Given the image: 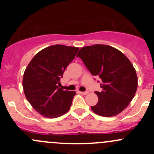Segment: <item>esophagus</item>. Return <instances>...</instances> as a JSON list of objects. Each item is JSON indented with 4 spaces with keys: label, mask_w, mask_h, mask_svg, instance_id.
Returning a JSON list of instances; mask_svg holds the SVG:
<instances>
[{
    "label": "esophagus",
    "mask_w": 154,
    "mask_h": 154,
    "mask_svg": "<svg viewBox=\"0 0 154 154\" xmlns=\"http://www.w3.org/2000/svg\"><path fill=\"white\" fill-rule=\"evenodd\" d=\"M79 93H80V94H88V91H79Z\"/></svg>",
    "instance_id": "obj_1"
}]
</instances>
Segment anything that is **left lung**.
Instances as JSON below:
<instances>
[{"label":"left lung","instance_id":"obj_1","mask_svg":"<svg viewBox=\"0 0 154 154\" xmlns=\"http://www.w3.org/2000/svg\"><path fill=\"white\" fill-rule=\"evenodd\" d=\"M93 76L101 79V92L95 91L98 102L91 106L95 114L112 117L122 112L134 97L137 74L128 58L116 48L106 45L82 48L77 54Z\"/></svg>","mask_w":154,"mask_h":154}]
</instances>
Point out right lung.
Returning a JSON list of instances; mask_svg holds the SVG:
<instances>
[{
	"label": "right lung",
	"mask_w": 154,
	"mask_h": 154,
	"mask_svg": "<svg viewBox=\"0 0 154 154\" xmlns=\"http://www.w3.org/2000/svg\"><path fill=\"white\" fill-rule=\"evenodd\" d=\"M79 48L54 45L39 52L31 60L23 77L24 94L32 108L48 119L68 112L75 91L59 88L60 78L75 57Z\"/></svg>",
	"instance_id": "1"
}]
</instances>
